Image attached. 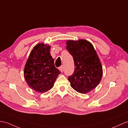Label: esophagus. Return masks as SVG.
<instances>
[{
    "label": "esophagus",
    "instance_id": "obj_1",
    "mask_svg": "<svg viewBox=\"0 0 128 128\" xmlns=\"http://www.w3.org/2000/svg\"><path fill=\"white\" fill-rule=\"evenodd\" d=\"M58 69H59V70H60L61 72H63V71H64V68H63V66H62L60 67H59Z\"/></svg>",
    "mask_w": 128,
    "mask_h": 128
}]
</instances>
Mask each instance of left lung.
<instances>
[{"mask_svg": "<svg viewBox=\"0 0 128 128\" xmlns=\"http://www.w3.org/2000/svg\"><path fill=\"white\" fill-rule=\"evenodd\" d=\"M66 46L72 55L75 70L68 77L70 86L83 94L94 89L100 82L102 68L100 59L91 42L85 40H68Z\"/></svg>", "mask_w": 128, "mask_h": 128, "instance_id": "left-lung-1", "label": "left lung"}]
</instances>
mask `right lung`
<instances>
[{
	"label": "right lung",
	"mask_w": 128,
	"mask_h": 128,
	"mask_svg": "<svg viewBox=\"0 0 128 128\" xmlns=\"http://www.w3.org/2000/svg\"><path fill=\"white\" fill-rule=\"evenodd\" d=\"M50 47L47 44L38 43L33 48L25 65V80L36 92L48 91L61 73L54 65V60L50 53Z\"/></svg>",
	"instance_id": "1"
}]
</instances>
